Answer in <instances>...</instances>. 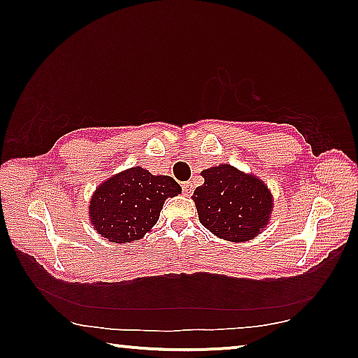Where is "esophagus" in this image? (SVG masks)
I'll return each instance as SVG.
<instances>
[{"mask_svg":"<svg viewBox=\"0 0 358 358\" xmlns=\"http://www.w3.org/2000/svg\"><path fill=\"white\" fill-rule=\"evenodd\" d=\"M181 186H183V192L186 194V196H189V194L194 191V186H192L191 181H185V183Z\"/></svg>","mask_w":358,"mask_h":358,"instance_id":"1","label":"esophagus"}]
</instances>
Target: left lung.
Wrapping results in <instances>:
<instances>
[{
  "label": "left lung",
  "instance_id": "8db88e82",
  "mask_svg": "<svg viewBox=\"0 0 358 358\" xmlns=\"http://www.w3.org/2000/svg\"><path fill=\"white\" fill-rule=\"evenodd\" d=\"M202 177L203 185L192 196L202 226L235 243L257 237L273 211V197L264 181L229 164L205 169Z\"/></svg>",
  "mask_w": 358,
  "mask_h": 358
}]
</instances>
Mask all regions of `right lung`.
Returning <instances> with one entry per match:
<instances>
[{
  "label": "right lung",
  "mask_w": 358,
  "mask_h": 358,
  "mask_svg": "<svg viewBox=\"0 0 358 358\" xmlns=\"http://www.w3.org/2000/svg\"><path fill=\"white\" fill-rule=\"evenodd\" d=\"M178 194L181 186L172 177L131 167L96 187L90 201V221L112 243H131L150 232L166 199Z\"/></svg>",
  "instance_id": "1"
}]
</instances>
